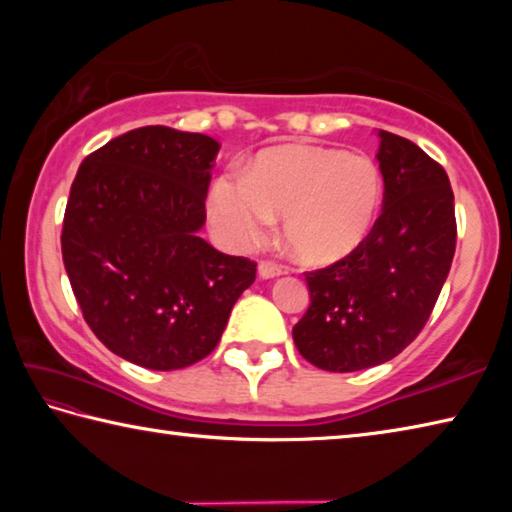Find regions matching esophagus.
Wrapping results in <instances>:
<instances>
[{"mask_svg": "<svg viewBox=\"0 0 512 512\" xmlns=\"http://www.w3.org/2000/svg\"><path fill=\"white\" fill-rule=\"evenodd\" d=\"M257 275L262 277V280H273V277L282 275V268L277 266V264H273V262H259Z\"/></svg>", "mask_w": 512, "mask_h": 512, "instance_id": "1", "label": "esophagus"}]
</instances>
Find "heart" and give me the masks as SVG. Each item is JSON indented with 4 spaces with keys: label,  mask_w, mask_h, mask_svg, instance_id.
Wrapping results in <instances>:
<instances>
[{
    "label": "heart",
    "mask_w": 512,
    "mask_h": 512,
    "mask_svg": "<svg viewBox=\"0 0 512 512\" xmlns=\"http://www.w3.org/2000/svg\"><path fill=\"white\" fill-rule=\"evenodd\" d=\"M384 178L361 153L325 146H280L259 153L246 176L212 183L207 216L230 250L257 246L282 214V239L309 266L341 262L375 230Z\"/></svg>",
    "instance_id": "heart-1"
}]
</instances>
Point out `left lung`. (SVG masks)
<instances>
[{
	"mask_svg": "<svg viewBox=\"0 0 512 512\" xmlns=\"http://www.w3.org/2000/svg\"><path fill=\"white\" fill-rule=\"evenodd\" d=\"M384 210L341 262L307 273L311 305L293 327L309 363L366 370L397 357L431 316L456 250L454 192L418 144L377 131Z\"/></svg>",
	"mask_w": 512,
	"mask_h": 512,
	"instance_id": "1",
	"label": "left lung"
}]
</instances>
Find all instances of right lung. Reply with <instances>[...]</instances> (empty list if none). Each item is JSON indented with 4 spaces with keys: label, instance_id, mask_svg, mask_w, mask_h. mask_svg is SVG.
Listing matches in <instances>:
<instances>
[{
    "label": "right lung",
    "instance_id": "right-lung-1",
    "mask_svg": "<svg viewBox=\"0 0 512 512\" xmlns=\"http://www.w3.org/2000/svg\"><path fill=\"white\" fill-rule=\"evenodd\" d=\"M219 142L144 126L83 160L63 221V262L85 323L149 370L205 359L257 264L198 232Z\"/></svg>",
    "mask_w": 512,
    "mask_h": 512
}]
</instances>
